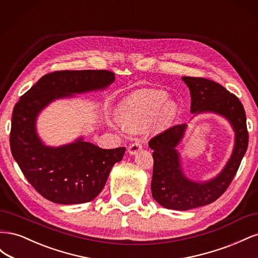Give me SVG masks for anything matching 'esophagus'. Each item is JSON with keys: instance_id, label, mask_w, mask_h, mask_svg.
Masks as SVG:
<instances>
[{"instance_id": "34e87169", "label": "esophagus", "mask_w": 258, "mask_h": 258, "mask_svg": "<svg viewBox=\"0 0 258 258\" xmlns=\"http://www.w3.org/2000/svg\"><path fill=\"white\" fill-rule=\"evenodd\" d=\"M141 150H142V144L139 143V142H135V143L130 144V146L128 148V153L130 155H136Z\"/></svg>"}]
</instances>
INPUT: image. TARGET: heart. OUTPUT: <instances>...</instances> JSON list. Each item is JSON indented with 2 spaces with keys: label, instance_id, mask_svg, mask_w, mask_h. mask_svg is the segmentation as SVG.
Segmentation results:
<instances>
[{
  "label": "heart",
  "instance_id": "obj_1",
  "mask_svg": "<svg viewBox=\"0 0 258 258\" xmlns=\"http://www.w3.org/2000/svg\"><path fill=\"white\" fill-rule=\"evenodd\" d=\"M165 91L146 89L136 92L117 108V122L128 132H136L150 124L156 117L160 116L162 121H170L176 113V104L168 101Z\"/></svg>",
  "mask_w": 258,
  "mask_h": 258
}]
</instances>
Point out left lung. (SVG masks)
<instances>
[{
    "label": "left lung",
    "instance_id": "1",
    "mask_svg": "<svg viewBox=\"0 0 258 258\" xmlns=\"http://www.w3.org/2000/svg\"><path fill=\"white\" fill-rule=\"evenodd\" d=\"M189 88L194 117L215 114L226 119L235 134L232 152L221 172L206 181L185 174L178 146L184 141L188 124H178L153 138L148 146L153 152L152 195L166 209L187 211L212 204L220 198L236 175L247 150L248 134L243 105L222 85L202 77H182Z\"/></svg>",
    "mask_w": 258,
    "mask_h": 258
}]
</instances>
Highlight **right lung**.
<instances>
[{
  "mask_svg": "<svg viewBox=\"0 0 258 258\" xmlns=\"http://www.w3.org/2000/svg\"><path fill=\"white\" fill-rule=\"evenodd\" d=\"M115 74L104 70L59 71L44 75L18 103L12 117L11 150L23 175L44 198L59 205H80L103 189L124 147L104 150L79 137L60 146L45 144L37 134V117L57 100L105 90Z\"/></svg>",
  "mask_w": 258,
  "mask_h": 258,
  "instance_id": "1",
  "label": "right lung"
}]
</instances>
